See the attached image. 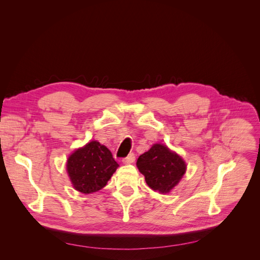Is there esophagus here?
Wrapping results in <instances>:
<instances>
[{"label": "esophagus", "mask_w": 260, "mask_h": 260, "mask_svg": "<svg viewBox=\"0 0 260 260\" xmlns=\"http://www.w3.org/2000/svg\"><path fill=\"white\" fill-rule=\"evenodd\" d=\"M135 160H136L135 154H134V153H131V154H128V156H126L125 158L122 159V162H123L124 164H131V163H134Z\"/></svg>", "instance_id": "obj_1"}]
</instances>
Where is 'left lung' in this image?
I'll use <instances>...</instances> for the list:
<instances>
[{"instance_id": "obj_1", "label": "left lung", "mask_w": 260, "mask_h": 260, "mask_svg": "<svg viewBox=\"0 0 260 260\" xmlns=\"http://www.w3.org/2000/svg\"><path fill=\"white\" fill-rule=\"evenodd\" d=\"M137 166L147 185L161 194L169 193L185 175L187 165L176 152L161 144H154L142 154Z\"/></svg>"}]
</instances>
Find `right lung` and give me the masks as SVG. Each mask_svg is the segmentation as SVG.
<instances>
[{"mask_svg":"<svg viewBox=\"0 0 260 260\" xmlns=\"http://www.w3.org/2000/svg\"><path fill=\"white\" fill-rule=\"evenodd\" d=\"M118 166L109 149L97 141L75 150L66 163L73 188L83 194L104 188Z\"/></svg>","mask_w":260,"mask_h":260,"instance_id":"right-lung-1","label":"right lung"}]
</instances>
